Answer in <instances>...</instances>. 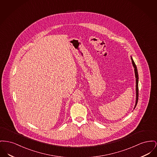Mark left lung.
Here are the masks:
<instances>
[{
	"mask_svg": "<svg viewBox=\"0 0 157 157\" xmlns=\"http://www.w3.org/2000/svg\"><path fill=\"white\" fill-rule=\"evenodd\" d=\"M131 59H132V64H133V67H134V68H135V77H136V104H135V108L136 107V105H137V103H138V95H139V89H138V69H137V67H136V66L135 65V62H134V61H133V59L131 57Z\"/></svg>",
	"mask_w": 157,
	"mask_h": 157,
	"instance_id": "8db88e82",
	"label": "left lung"
}]
</instances>
